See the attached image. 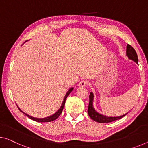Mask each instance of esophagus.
<instances>
[{
  "instance_id": "1",
  "label": "esophagus",
  "mask_w": 148,
  "mask_h": 148,
  "mask_svg": "<svg viewBox=\"0 0 148 148\" xmlns=\"http://www.w3.org/2000/svg\"><path fill=\"white\" fill-rule=\"evenodd\" d=\"M88 85V82L86 80H82L79 83V86L81 87H86Z\"/></svg>"
}]
</instances>
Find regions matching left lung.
<instances>
[{
  "instance_id": "8db88e82",
  "label": "left lung",
  "mask_w": 148,
  "mask_h": 148,
  "mask_svg": "<svg viewBox=\"0 0 148 148\" xmlns=\"http://www.w3.org/2000/svg\"><path fill=\"white\" fill-rule=\"evenodd\" d=\"M126 56L128 57L130 60H132L136 62V63H138V58L137 53L135 51V49L131 46L130 45L128 44L126 47ZM93 99H94V95H93L92 92L90 93L89 95V104H88V114L90 118L92 119L94 121L100 122V123H107V122H111L114 121V120H119L120 119H122L126 116L127 114L120 116L117 117H108L106 116H104L103 114H101L96 110H95L94 107H93Z\"/></svg>"
}]
</instances>
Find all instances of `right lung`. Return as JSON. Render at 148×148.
Instances as JSON below:
<instances>
[{
  "instance_id": "obj_1",
  "label": "right lung",
  "mask_w": 148,
  "mask_h": 148,
  "mask_svg": "<svg viewBox=\"0 0 148 148\" xmlns=\"http://www.w3.org/2000/svg\"><path fill=\"white\" fill-rule=\"evenodd\" d=\"M73 90V87H71V88H69V90H68L67 92L66 93V95H65V98H64V99H63V103H62V104H61V107L59 108V110L57 111V112L55 114H53V115L50 116L43 118V119H37V118L32 117V116H29L28 114H27L24 113L23 111H22L21 110H20V108L18 107V109L20 110V112H22V113H24V114L26 116H28L29 118V119H30L32 120H34V121L39 122H48L53 121V120H56L57 119H58V118L60 116V115L61 114V112H62L63 109V107H64V105H65V101H66L67 97H68V95H69L70 93H71V92Z\"/></svg>"
}]
</instances>
